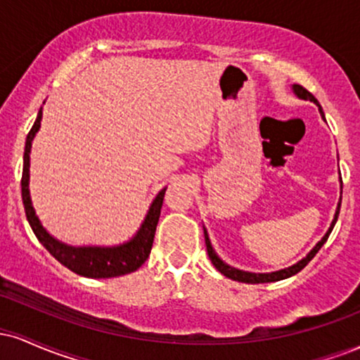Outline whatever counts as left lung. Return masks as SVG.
Here are the masks:
<instances>
[{
	"label": "left lung",
	"instance_id": "8db88e82",
	"mask_svg": "<svg viewBox=\"0 0 360 360\" xmlns=\"http://www.w3.org/2000/svg\"><path fill=\"white\" fill-rule=\"evenodd\" d=\"M292 89H295V93L298 94V96L301 98V100H309V101H313V103H315V105H318L316 98L313 96V94L309 93L308 89H304L303 86H300V84H295V86H292ZM318 108H320V113H321V117H323V111H321V106H320V105H318ZM340 181H342V177H340ZM340 205H342V196H340V201H338V206H337V213H335V218H333L332 225H330L328 232L325 233V237L321 238V240L316 243V245H315V249H313L311 252H309V254L307 255V257H304L303 260H300V262H298V264H295V266L288 267V269H283V271H276V272H269V274H254V272L238 271V269H235V267H230V266H226V264L223 262V260H221L220 257H218L217 254H214V250H213L212 243H210L208 233H206V230H205V242H206V250H208L210 260H212V264H213V266L217 267V269L220 271L223 276H226V278H230V279H233V281H238V283H249V284H259V283H274V281L286 279V278H289V276H295V274H298V272H300L301 269H303L304 266H307V264L309 262V260H311L313 257H315V255H316V252L320 250L321 247H323V243H325L326 240H328V235L332 233L333 226H335V223H337L338 213H340Z\"/></svg>",
	"mask_w": 360,
	"mask_h": 360
}]
</instances>
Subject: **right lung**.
I'll use <instances>...</instances> for the list:
<instances>
[{"label":"right lung","mask_w":360,"mask_h":360,"mask_svg":"<svg viewBox=\"0 0 360 360\" xmlns=\"http://www.w3.org/2000/svg\"><path fill=\"white\" fill-rule=\"evenodd\" d=\"M40 120H42V108H40L39 115L34 127L30 128L27 135V142H25V154H23V174H22V200L25 206V214L27 220L30 223L32 230H34L35 237L39 242L51 252L62 266L71 269L76 274L84 276V278H117V276H125L130 272L137 271L143 262H146L148 255H150L152 243H154V235L157 223H159L160 208H162L164 194L166 189H162L154 203L150 205L146 220H143L142 226L131 238L130 242L123 243V245L117 247H69L47 233L44 229L42 223L37 218L34 206H32L30 191H28V167H30V148L32 140H34L35 134L40 128Z\"/></svg>","instance_id":"obj_1"}]
</instances>
